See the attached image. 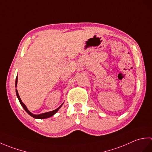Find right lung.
Returning <instances> with one entry per match:
<instances>
[{"mask_svg": "<svg viewBox=\"0 0 152 152\" xmlns=\"http://www.w3.org/2000/svg\"><path fill=\"white\" fill-rule=\"evenodd\" d=\"M17 83H18V76H17V77H16V80H15V87L17 86ZM16 95H17V96H18V99H19V102H20V104H21V106H23V108L25 109V110L26 111L28 114H29L31 116H32V117L34 118H37V119H45V118H50V117H51V116H52V115H53L55 114H56V113L58 110H59V108L61 107V106L63 105V104H61V105L59 106V108H57L56 110H53V111H51V112H49L43 113V114H38V115H35V114H32V113L27 108L26 106H25V105L24 104V103H23V102L21 101V100L20 97H19V94H18V90H17V89H16Z\"/></svg>", "mask_w": 152, "mask_h": 152, "instance_id": "1", "label": "right lung"}]
</instances>
